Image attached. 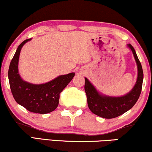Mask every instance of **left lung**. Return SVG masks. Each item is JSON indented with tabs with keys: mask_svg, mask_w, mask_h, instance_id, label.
Masks as SVG:
<instances>
[{
	"mask_svg": "<svg viewBox=\"0 0 152 152\" xmlns=\"http://www.w3.org/2000/svg\"><path fill=\"white\" fill-rule=\"evenodd\" d=\"M128 46L132 51L137 65V79L130 92L122 96H109L102 94L85 77V90L89 108L93 113L104 118H113L125 113L133 107L141 94L144 78L142 65L132 45L128 44Z\"/></svg>",
	"mask_w": 152,
	"mask_h": 152,
	"instance_id": "1",
	"label": "left lung"
}]
</instances>
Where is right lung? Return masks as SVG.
<instances>
[{
	"instance_id": "1",
	"label": "right lung",
	"mask_w": 152,
	"mask_h": 152,
	"mask_svg": "<svg viewBox=\"0 0 152 152\" xmlns=\"http://www.w3.org/2000/svg\"><path fill=\"white\" fill-rule=\"evenodd\" d=\"M26 39L20 44L10 62L8 79L11 91L16 102L32 113L46 114L53 111L58 106L60 94L70 83L75 72L69 73L41 85H34L24 81L18 72L20 50L24 44L30 41Z\"/></svg>"
}]
</instances>
